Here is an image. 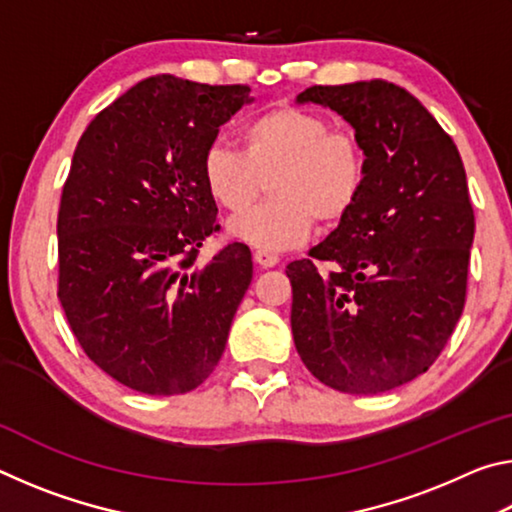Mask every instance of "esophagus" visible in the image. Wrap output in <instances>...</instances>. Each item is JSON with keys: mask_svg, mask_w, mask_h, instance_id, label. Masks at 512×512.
<instances>
[{"mask_svg": "<svg viewBox=\"0 0 512 512\" xmlns=\"http://www.w3.org/2000/svg\"><path fill=\"white\" fill-rule=\"evenodd\" d=\"M253 259L259 268H273L277 262H280V257L275 253H268V250H255Z\"/></svg>", "mask_w": 512, "mask_h": 512, "instance_id": "esophagus-1", "label": "esophagus"}]
</instances>
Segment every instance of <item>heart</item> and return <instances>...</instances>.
<instances>
[{
    "label": "heart",
    "mask_w": 512,
    "mask_h": 512,
    "mask_svg": "<svg viewBox=\"0 0 512 512\" xmlns=\"http://www.w3.org/2000/svg\"><path fill=\"white\" fill-rule=\"evenodd\" d=\"M207 194L223 210L239 212L268 183L271 201L230 219V235L259 250L302 244L314 219L334 225L363 194L368 158L361 140L336 131L325 117L302 108H273L241 128V153L212 144L203 155Z\"/></svg>",
    "instance_id": "obj_1"
}]
</instances>
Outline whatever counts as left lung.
Wrapping results in <instances>:
<instances>
[{
  "label": "left lung",
  "mask_w": 512,
  "mask_h": 512,
  "mask_svg": "<svg viewBox=\"0 0 512 512\" xmlns=\"http://www.w3.org/2000/svg\"><path fill=\"white\" fill-rule=\"evenodd\" d=\"M296 101L339 112L368 158L354 210L287 266L296 350L334 391H393L429 370L463 314L474 239L463 160L395 83L314 85ZM314 258L337 268L320 276Z\"/></svg>",
  "instance_id": "1"
}]
</instances>
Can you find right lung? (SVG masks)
<instances>
[{
	"mask_svg": "<svg viewBox=\"0 0 512 512\" xmlns=\"http://www.w3.org/2000/svg\"><path fill=\"white\" fill-rule=\"evenodd\" d=\"M250 101L248 85L151 76L76 144L58 210V300L83 352L133 391H194L225 350L253 262L235 241L196 266L221 228L201 164Z\"/></svg>",
	"mask_w": 512,
	"mask_h": 512,
	"instance_id": "add662e5",
	"label": "right lung"
}]
</instances>
